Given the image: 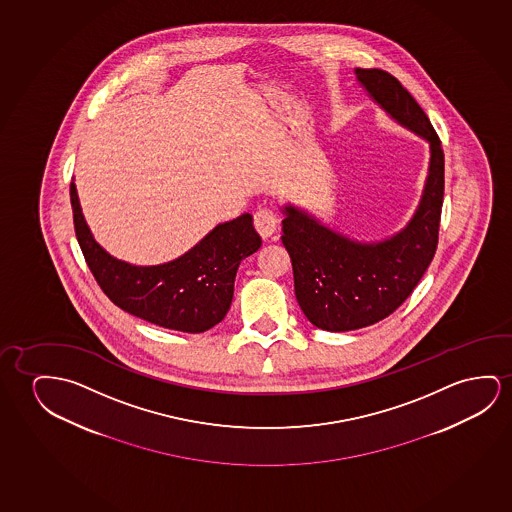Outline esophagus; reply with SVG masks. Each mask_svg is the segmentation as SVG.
Masks as SVG:
<instances>
[{
    "label": "esophagus",
    "mask_w": 512,
    "mask_h": 512,
    "mask_svg": "<svg viewBox=\"0 0 512 512\" xmlns=\"http://www.w3.org/2000/svg\"><path fill=\"white\" fill-rule=\"evenodd\" d=\"M278 218L271 209H259L255 216H253V225L255 230L259 232V236L262 239H269L271 236H275L276 230H278Z\"/></svg>",
    "instance_id": "obj_1"
}]
</instances>
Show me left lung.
<instances>
[{"instance_id": "left-lung-1", "label": "left lung", "mask_w": 512, "mask_h": 512, "mask_svg": "<svg viewBox=\"0 0 512 512\" xmlns=\"http://www.w3.org/2000/svg\"><path fill=\"white\" fill-rule=\"evenodd\" d=\"M354 74L373 104L426 141L430 162L414 215L391 236L356 239L290 202L280 206L297 303L313 326L331 333L386 319L412 294L437 250L444 200V153L428 116L393 75L378 68Z\"/></svg>"}]
</instances>
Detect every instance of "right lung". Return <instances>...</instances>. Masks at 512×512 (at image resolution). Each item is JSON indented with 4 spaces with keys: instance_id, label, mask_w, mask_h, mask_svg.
I'll return each instance as SVG.
<instances>
[{
    "instance_id": "add662e5",
    "label": "right lung",
    "mask_w": 512,
    "mask_h": 512,
    "mask_svg": "<svg viewBox=\"0 0 512 512\" xmlns=\"http://www.w3.org/2000/svg\"><path fill=\"white\" fill-rule=\"evenodd\" d=\"M70 200L75 236L107 297L126 313L172 331L204 333L220 324L232 304L237 267L262 245L253 216L245 213L218 223L178 259L137 266L98 245L82 215L74 181Z\"/></svg>"
}]
</instances>
